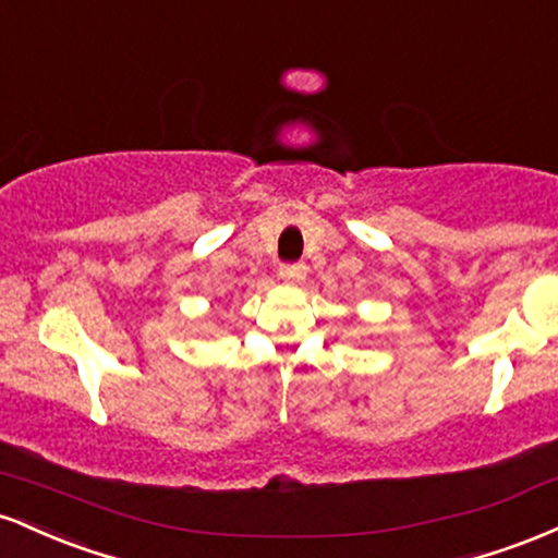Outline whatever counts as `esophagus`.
I'll list each match as a JSON object with an SVG mask.
<instances>
[{
    "label": "esophagus",
    "instance_id": "34e87169",
    "mask_svg": "<svg viewBox=\"0 0 558 558\" xmlns=\"http://www.w3.org/2000/svg\"><path fill=\"white\" fill-rule=\"evenodd\" d=\"M278 275H280V280H283V283L296 286L306 278V265H301V262H296V265H280Z\"/></svg>",
    "mask_w": 558,
    "mask_h": 558
}]
</instances>
